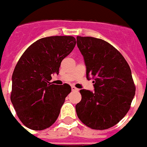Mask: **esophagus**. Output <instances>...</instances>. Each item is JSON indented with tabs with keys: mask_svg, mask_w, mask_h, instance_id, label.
Here are the masks:
<instances>
[{
	"mask_svg": "<svg viewBox=\"0 0 147 147\" xmlns=\"http://www.w3.org/2000/svg\"><path fill=\"white\" fill-rule=\"evenodd\" d=\"M71 90H72V91H78V89L77 88H76L75 86H71Z\"/></svg>",
	"mask_w": 147,
	"mask_h": 147,
	"instance_id": "34e87169",
	"label": "esophagus"
}]
</instances>
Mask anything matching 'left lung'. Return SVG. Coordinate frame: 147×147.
Returning <instances> with one entry per match:
<instances>
[{"label": "left lung", "instance_id": "1", "mask_svg": "<svg viewBox=\"0 0 147 147\" xmlns=\"http://www.w3.org/2000/svg\"><path fill=\"white\" fill-rule=\"evenodd\" d=\"M86 78H93L94 91L81 90L76 105L80 120L90 128L105 130L115 126L130 109L135 95L131 68L111 45L100 38L77 36Z\"/></svg>", "mask_w": 147, "mask_h": 147}]
</instances>
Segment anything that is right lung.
I'll list each match as a JSON object with an SVG mask.
<instances>
[{
	"mask_svg": "<svg viewBox=\"0 0 147 147\" xmlns=\"http://www.w3.org/2000/svg\"><path fill=\"white\" fill-rule=\"evenodd\" d=\"M73 36H50L38 39L25 51L12 75L11 102L28 128L41 131L57 120L69 84H51V74L59 73L62 60L76 45Z\"/></svg>",
	"mask_w": 147,
	"mask_h": 147,
	"instance_id": "1",
	"label": "right lung"
}]
</instances>
